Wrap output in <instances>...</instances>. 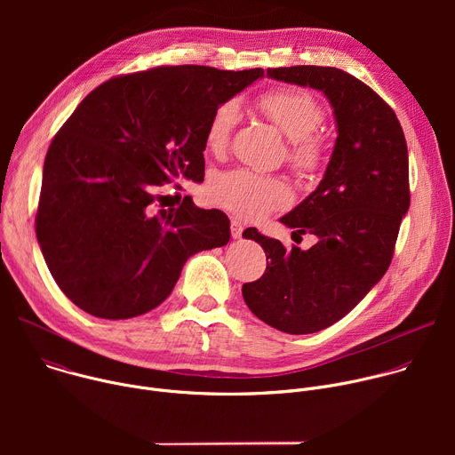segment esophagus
I'll list each match as a JSON object with an SVG mask.
<instances>
[{"label": "esophagus", "instance_id": "1", "mask_svg": "<svg viewBox=\"0 0 455 455\" xmlns=\"http://www.w3.org/2000/svg\"><path fill=\"white\" fill-rule=\"evenodd\" d=\"M243 225H241V221H237V220H232L230 221V234H232V237L234 239H239L241 235H243Z\"/></svg>", "mask_w": 455, "mask_h": 455}]
</instances>
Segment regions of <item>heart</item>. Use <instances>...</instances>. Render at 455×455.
I'll use <instances>...</instances> for the list:
<instances>
[{
  "label": "heart",
  "instance_id": "1",
  "mask_svg": "<svg viewBox=\"0 0 455 455\" xmlns=\"http://www.w3.org/2000/svg\"><path fill=\"white\" fill-rule=\"evenodd\" d=\"M257 106L288 139L290 165L300 174H315L326 160V144L315 133L323 116L315 95L297 88H277L259 97ZM237 116L239 106L234 100H227L212 111L205 127V144L212 155H221L228 148ZM211 196L239 218L261 220L288 205L291 194L279 178L235 169L214 178Z\"/></svg>",
  "mask_w": 455,
  "mask_h": 455
}]
</instances>
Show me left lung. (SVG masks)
Here are the masks:
<instances>
[{"label": "left lung", "mask_w": 455, "mask_h": 455, "mask_svg": "<svg viewBox=\"0 0 455 455\" xmlns=\"http://www.w3.org/2000/svg\"><path fill=\"white\" fill-rule=\"evenodd\" d=\"M267 76L328 97L337 142L318 187L281 218L293 234H313L309 250L246 228L267 253L261 279L243 284L250 311L268 326L307 335L346 316L393 261L411 205L409 153L393 108L367 84L331 67L268 68Z\"/></svg>", "instance_id": "8db88e82"}]
</instances>
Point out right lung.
Returning a JSON list of instances; mask_svg holds the SVG:
<instances>
[{
	"instance_id": "obj_1",
	"label": "right lung",
	"mask_w": 455,
	"mask_h": 455,
	"mask_svg": "<svg viewBox=\"0 0 455 455\" xmlns=\"http://www.w3.org/2000/svg\"><path fill=\"white\" fill-rule=\"evenodd\" d=\"M263 74L183 64L118 76L64 122L44 158L36 234L76 306L109 320L144 315L169 297L190 255L228 243L225 212L187 196L164 209L158 190L204 181L212 111Z\"/></svg>"
}]
</instances>
